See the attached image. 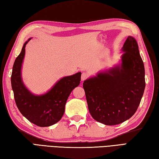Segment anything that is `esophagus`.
Wrapping results in <instances>:
<instances>
[{
	"mask_svg": "<svg viewBox=\"0 0 159 159\" xmlns=\"http://www.w3.org/2000/svg\"><path fill=\"white\" fill-rule=\"evenodd\" d=\"M89 75L86 73H83L82 74V77H81V79H82V81H84L85 80H86L88 78Z\"/></svg>",
	"mask_w": 159,
	"mask_h": 159,
	"instance_id": "34e87169",
	"label": "esophagus"
}]
</instances>
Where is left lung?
<instances>
[{"label": "left lung", "mask_w": 159, "mask_h": 159, "mask_svg": "<svg viewBox=\"0 0 159 159\" xmlns=\"http://www.w3.org/2000/svg\"><path fill=\"white\" fill-rule=\"evenodd\" d=\"M122 51L121 64L83 83L90 114L95 120L108 125L130 118L145 90L144 64L133 37L126 39Z\"/></svg>", "instance_id": "8db88e82"}]
</instances>
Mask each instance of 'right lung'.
<instances>
[{"label":"right lung","instance_id":"obj_1","mask_svg":"<svg viewBox=\"0 0 159 159\" xmlns=\"http://www.w3.org/2000/svg\"><path fill=\"white\" fill-rule=\"evenodd\" d=\"M24 44L20 53L15 60L11 77L14 99L21 114L30 122L40 127H48L59 121L64 113L67 99L72 90L78 86L80 72L62 77L47 93L40 95L32 94L26 88L21 77L22 64L25 54Z\"/></svg>","mask_w":159,"mask_h":159}]
</instances>
